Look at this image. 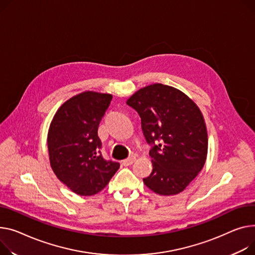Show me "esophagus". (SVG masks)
Returning <instances> with one entry per match:
<instances>
[{"label":"esophagus","instance_id":"esophagus-1","mask_svg":"<svg viewBox=\"0 0 255 255\" xmlns=\"http://www.w3.org/2000/svg\"><path fill=\"white\" fill-rule=\"evenodd\" d=\"M134 161H135V157H129L128 159H125V160L123 161V165H124V166H130V165L133 164Z\"/></svg>","mask_w":255,"mask_h":255}]
</instances>
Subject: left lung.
I'll list each match as a JSON object with an SVG mask.
<instances>
[{"label": "left lung", "mask_w": 255, "mask_h": 255, "mask_svg": "<svg viewBox=\"0 0 255 255\" xmlns=\"http://www.w3.org/2000/svg\"><path fill=\"white\" fill-rule=\"evenodd\" d=\"M141 118L152 171L144 184L161 196L181 193L205 165L208 134L199 107L182 91L160 83L137 90L126 101Z\"/></svg>", "instance_id": "1"}]
</instances>
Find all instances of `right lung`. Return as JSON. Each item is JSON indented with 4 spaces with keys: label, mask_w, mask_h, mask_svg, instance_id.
<instances>
[{
    "label": "right lung",
    "mask_w": 255,
    "mask_h": 255,
    "mask_svg": "<svg viewBox=\"0 0 255 255\" xmlns=\"http://www.w3.org/2000/svg\"><path fill=\"white\" fill-rule=\"evenodd\" d=\"M113 95L81 92L63 103L55 113L47 135L50 166L56 177L80 196L103 191L120 168L100 154L98 125Z\"/></svg>",
    "instance_id": "right-lung-1"
}]
</instances>
